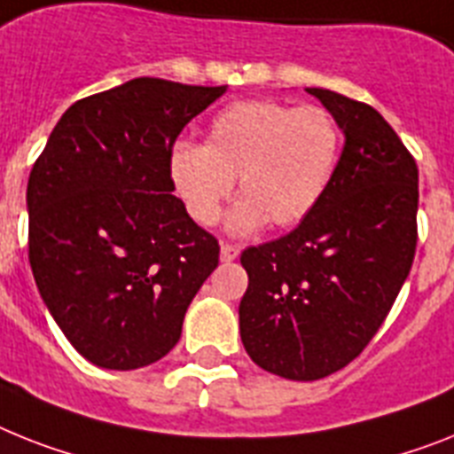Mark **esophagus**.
Here are the masks:
<instances>
[{
	"mask_svg": "<svg viewBox=\"0 0 454 454\" xmlns=\"http://www.w3.org/2000/svg\"><path fill=\"white\" fill-rule=\"evenodd\" d=\"M236 257H239V248H236V246H230V243H223V246H220V260L234 262Z\"/></svg>",
	"mask_w": 454,
	"mask_h": 454,
	"instance_id": "esophagus-1",
	"label": "esophagus"
}]
</instances>
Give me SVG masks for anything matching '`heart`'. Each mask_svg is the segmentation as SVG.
<instances>
[{
	"label": "heart",
	"mask_w": 454,
	"mask_h": 454,
	"mask_svg": "<svg viewBox=\"0 0 454 454\" xmlns=\"http://www.w3.org/2000/svg\"><path fill=\"white\" fill-rule=\"evenodd\" d=\"M340 155V127L327 108L273 99L239 101L213 118L204 145L178 144L168 178L187 215L218 223L239 181L243 194L227 230L248 236L271 220L292 227L309 218L327 192Z\"/></svg>",
	"instance_id": "heart-1"
}]
</instances>
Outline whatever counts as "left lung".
I'll return each instance as SVG.
<instances>
[{
  "mask_svg": "<svg viewBox=\"0 0 454 454\" xmlns=\"http://www.w3.org/2000/svg\"><path fill=\"white\" fill-rule=\"evenodd\" d=\"M343 153L297 230L243 250L246 353L269 373L317 380L350 364L387 317L418 243V164L376 108L322 88Z\"/></svg>",
  "mask_w": 454,
  "mask_h": 454,
  "instance_id": "8db88e82",
  "label": "left lung"
}]
</instances>
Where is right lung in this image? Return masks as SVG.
I'll return each instance as SVG.
<instances>
[{"label": "right lung", "instance_id": "obj_1", "mask_svg": "<svg viewBox=\"0 0 454 454\" xmlns=\"http://www.w3.org/2000/svg\"><path fill=\"white\" fill-rule=\"evenodd\" d=\"M227 92L132 78L71 104L27 183L29 264L69 343L95 366L132 371L178 343L220 246L174 197L183 127Z\"/></svg>", "mask_w": 454, "mask_h": 454}]
</instances>
